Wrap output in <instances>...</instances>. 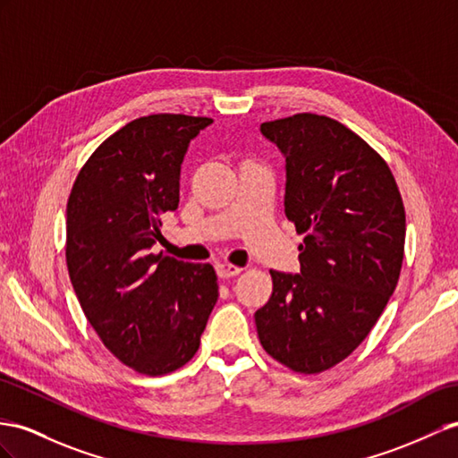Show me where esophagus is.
<instances>
[{
  "label": "esophagus",
  "mask_w": 458,
  "mask_h": 458,
  "mask_svg": "<svg viewBox=\"0 0 458 458\" xmlns=\"http://www.w3.org/2000/svg\"><path fill=\"white\" fill-rule=\"evenodd\" d=\"M240 273H242V268L236 265H230V263L216 265V275L220 278H232V276H238Z\"/></svg>",
  "instance_id": "1"
}]
</instances>
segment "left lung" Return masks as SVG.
<instances>
[{"instance_id": "left-lung-1", "label": "left lung", "mask_w": 458, "mask_h": 458, "mask_svg": "<svg viewBox=\"0 0 458 458\" xmlns=\"http://www.w3.org/2000/svg\"><path fill=\"white\" fill-rule=\"evenodd\" d=\"M261 133L286 157L284 213L303 243L300 275L271 271L257 335L288 369L321 373L363 343L396 288L403 197L379 152L333 117L294 114Z\"/></svg>"}]
</instances>
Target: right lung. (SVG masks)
Instances as JSON below:
<instances>
[{
	"label": "right lung",
	"instance_id": "1",
	"mask_svg": "<svg viewBox=\"0 0 458 458\" xmlns=\"http://www.w3.org/2000/svg\"><path fill=\"white\" fill-rule=\"evenodd\" d=\"M210 117L152 114L117 129L79 170L67 201L65 261L102 344L158 377L183 368L218 300L213 265L150 253L180 203V168Z\"/></svg>",
	"mask_w": 458,
	"mask_h": 458
}]
</instances>
